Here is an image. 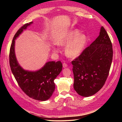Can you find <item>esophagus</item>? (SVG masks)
<instances>
[{
	"instance_id": "1",
	"label": "esophagus",
	"mask_w": 122,
	"mask_h": 122,
	"mask_svg": "<svg viewBox=\"0 0 122 122\" xmlns=\"http://www.w3.org/2000/svg\"><path fill=\"white\" fill-rule=\"evenodd\" d=\"M63 67L64 68H67V67H68V64H67L66 63H63Z\"/></svg>"
}]
</instances>
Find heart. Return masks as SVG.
<instances>
[{
    "label": "heart",
    "mask_w": 122,
    "mask_h": 122,
    "mask_svg": "<svg viewBox=\"0 0 122 122\" xmlns=\"http://www.w3.org/2000/svg\"><path fill=\"white\" fill-rule=\"evenodd\" d=\"M87 41L86 36L80 33L77 29L71 30L60 37L57 44L60 46H66L64 52L66 56L70 58L78 56L84 49ZM53 51L58 53L60 51L58 47L54 48Z\"/></svg>",
    "instance_id": "1"
}]
</instances>
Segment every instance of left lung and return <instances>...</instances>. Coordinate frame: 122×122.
I'll return each instance as SVG.
<instances>
[{"label":"left lung","instance_id":"left-lung-1","mask_svg":"<svg viewBox=\"0 0 122 122\" xmlns=\"http://www.w3.org/2000/svg\"><path fill=\"white\" fill-rule=\"evenodd\" d=\"M113 53L109 36L101 27L98 37L72 61L73 87L77 94L89 97L101 90L109 73Z\"/></svg>","mask_w":122,"mask_h":122}]
</instances>
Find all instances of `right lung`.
<instances>
[{
  "mask_svg": "<svg viewBox=\"0 0 122 122\" xmlns=\"http://www.w3.org/2000/svg\"><path fill=\"white\" fill-rule=\"evenodd\" d=\"M33 24V21L23 25L15 33L12 41L9 53V63L12 73L21 90L34 100H48L55 90L54 80L62 69L61 61H49L37 71L25 70L20 66L15 54V40Z\"/></svg>",
  "mask_w": 122,
  "mask_h": 122,
  "instance_id": "add662e5",
  "label": "right lung"
}]
</instances>
